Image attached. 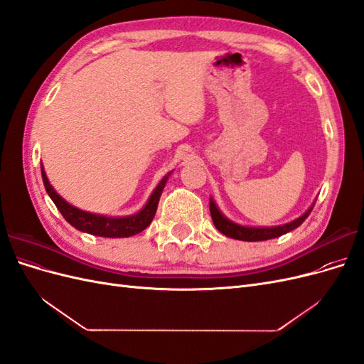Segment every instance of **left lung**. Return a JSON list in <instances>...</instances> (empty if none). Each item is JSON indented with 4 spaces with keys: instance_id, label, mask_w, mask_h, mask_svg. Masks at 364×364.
I'll list each match as a JSON object with an SVG mask.
<instances>
[{
    "instance_id": "obj_1",
    "label": "left lung",
    "mask_w": 364,
    "mask_h": 364,
    "mask_svg": "<svg viewBox=\"0 0 364 364\" xmlns=\"http://www.w3.org/2000/svg\"><path fill=\"white\" fill-rule=\"evenodd\" d=\"M311 209H313V206L299 218H296V220H293V222H290L287 225H282V226L246 228V226H240L234 222H230V220H228L222 213L218 211L215 203L213 200H209V211H211V217H213V222H214L215 228L226 237L241 240V241H264V240H272V238H277V237L287 234V232H290V230L296 229L297 226H301L305 222V218L310 215Z\"/></svg>"
}]
</instances>
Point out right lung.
I'll list each match as a JSON object with an SVG mask.
<instances>
[{
    "label": "right lung",
    "mask_w": 364,
    "mask_h": 364,
    "mask_svg": "<svg viewBox=\"0 0 364 364\" xmlns=\"http://www.w3.org/2000/svg\"><path fill=\"white\" fill-rule=\"evenodd\" d=\"M42 170V181L43 185H46V190L48 196L51 197V200L54 205L58 206L60 214L67 222L74 226L75 229L82 230V232H87L91 235H98V237H107V238H124V237H132L135 234H139L141 230H144L150 223L153 217L156 214L158 203H159V197L162 194V190L165 183H167L168 176L159 182L156 186V190L153 191L150 196V199L147 205L141 209V211L135 215H129V217H105V215H95L91 213H85L71 206L70 203L65 202L62 197L54 191L53 186L50 185L46 171Z\"/></svg>",
    "instance_id": "add662e5"
}]
</instances>
